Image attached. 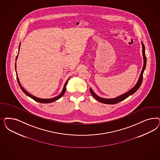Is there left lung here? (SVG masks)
<instances>
[{"label":"left lung","mask_w":160,"mask_h":160,"mask_svg":"<svg viewBox=\"0 0 160 160\" xmlns=\"http://www.w3.org/2000/svg\"><path fill=\"white\" fill-rule=\"evenodd\" d=\"M141 43H142V56H143V59H144V65H143L142 69L141 72L139 79H138L137 83L135 84V85L134 86L133 88L131 89L129 91H128V92L125 93L124 94L121 95H119V96L116 97V98H109V99L99 97L96 93H95V92L93 91L92 89L90 88V92L91 93L92 95L97 100H98V101H99L101 103H106V104H115V103H118L119 102L124 100L125 99L128 98L130 95H132L133 93L135 92L139 89L141 85V83H142V78H143V73H144L145 69V67H146V63H147V58H146L145 53L144 45V43L142 42H141Z\"/></svg>","instance_id":"obj_1"}]
</instances>
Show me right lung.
Segmentation results:
<instances>
[{
	"label": "right lung",
	"mask_w": 160,
	"mask_h": 160,
	"mask_svg": "<svg viewBox=\"0 0 160 160\" xmlns=\"http://www.w3.org/2000/svg\"><path fill=\"white\" fill-rule=\"evenodd\" d=\"M20 47H21V43H20L19 47V49H20ZM18 54H19V53H18ZM18 54L17 57L16 58V59H17V58H18ZM16 63H15V70L16 71ZM16 77H17V81H18V82L19 83V85L20 86V88H21V89L22 90V91H23V92L25 93L27 96L29 97L30 98H32V99H33V100H35V101H36V102H40V103H51V102H54V101H57L58 99H59V98H61L62 96H63V95L64 94V93L65 92V91H66V86H67L68 81L69 79H69H68L67 81H66V82H65V85H64L63 88V89H62V92H61V93L58 96H57V97H54V98H49V99H42V98H38V97H35V96H33V95H31V93L28 92L26 91V90H25L24 88H23V87L21 86V83L19 82V78H18V74H17V72H16Z\"/></svg>",
	"instance_id": "right-lung-1"
}]
</instances>
